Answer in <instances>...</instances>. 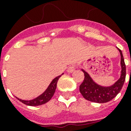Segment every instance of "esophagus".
<instances>
[{
  "mask_svg": "<svg viewBox=\"0 0 131 131\" xmlns=\"http://www.w3.org/2000/svg\"><path fill=\"white\" fill-rule=\"evenodd\" d=\"M76 69V67L75 65H72L70 66L67 69V72L68 73H73Z\"/></svg>",
  "mask_w": 131,
  "mask_h": 131,
  "instance_id": "obj_1",
  "label": "esophagus"
}]
</instances>
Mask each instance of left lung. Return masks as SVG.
I'll list each match as a JSON object with an SVG mask.
<instances>
[{"label":"left lung","instance_id":"1","mask_svg":"<svg viewBox=\"0 0 131 131\" xmlns=\"http://www.w3.org/2000/svg\"><path fill=\"white\" fill-rule=\"evenodd\" d=\"M117 49L120 53L121 72L120 78L114 84L109 86L98 84L92 80L88 72L83 69H82L85 78L83 83L80 86V91L84 99L88 101L98 103H107L116 97L122 89L126 78V65L122 51L118 48Z\"/></svg>","mask_w":131,"mask_h":131}]
</instances>
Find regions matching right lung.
I'll use <instances>...</instances> for the list:
<instances>
[{
	"label": "right lung",
	"mask_w": 131,
	"mask_h": 131,
	"mask_svg": "<svg viewBox=\"0 0 131 131\" xmlns=\"http://www.w3.org/2000/svg\"><path fill=\"white\" fill-rule=\"evenodd\" d=\"M63 74L64 73H62V75H63ZM61 75L58 76V77L54 78V79L51 81V83L49 84L48 87L47 88V89L45 90V91H44L41 94H40L39 96H38L37 97L33 99L22 100L19 99V98L16 97V96H15V97L17 98L19 101H21V103H23L24 104H25V105H27L29 106H38L46 103H47L49 101H50L51 97L53 96L54 93H55L56 89V86H57V82L58 81V80H59V78L61 77Z\"/></svg>",
	"instance_id": "right-lung-1"
}]
</instances>
